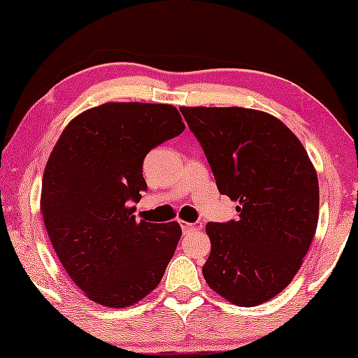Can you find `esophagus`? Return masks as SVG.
<instances>
[{
	"instance_id": "obj_1",
	"label": "esophagus",
	"mask_w": 358,
	"mask_h": 358,
	"mask_svg": "<svg viewBox=\"0 0 358 358\" xmlns=\"http://www.w3.org/2000/svg\"><path fill=\"white\" fill-rule=\"evenodd\" d=\"M203 224L202 223H180V228H182V233L184 234H189V233H194V231H199V229H202Z\"/></svg>"
}]
</instances>
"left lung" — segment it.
<instances>
[{"label": "left lung", "instance_id": "1", "mask_svg": "<svg viewBox=\"0 0 358 358\" xmlns=\"http://www.w3.org/2000/svg\"><path fill=\"white\" fill-rule=\"evenodd\" d=\"M220 194L239 202L238 222L208 223L203 277L220 296L257 306L293 280L315 238L320 185L301 141L267 112L180 107Z\"/></svg>", "mask_w": 358, "mask_h": 358}]
</instances>
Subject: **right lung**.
I'll use <instances>...</instances> for the list:
<instances>
[{
  "label": "right lung",
  "mask_w": 358,
  "mask_h": 358,
  "mask_svg": "<svg viewBox=\"0 0 358 358\" xmlns=\"http://www.w3.org/2000/svg\"><path fill=\"white\" fill-rule=\"evenodd\" d=\"M185 129L169 104L106 102L76 115L42 179L41 212L62 266L91 301L127 308L153 292L174 256L178 222L135 220L143 159Z\"/></svg>",
  "instance_id": "1"
}]
</instances>
